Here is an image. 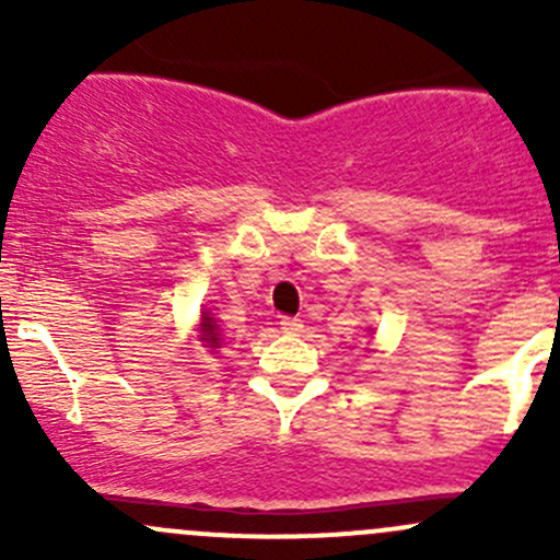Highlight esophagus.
<instances>
[{"label": "esophagus", "instance_id": "obj_1", "mask_svg": "<svg viewBox=\"0 0 560 560\" xmlns=\"http://www.w3.org/2000/svg\"><path fill=\"white\" fill-rule=\"evenodd\" d=\"M279 325H281V330L290 332V336H295V332L303 330V322L298 319V316H281Z\"/></svg>", "mask_w": 560, "mask_h": 560}]
</instances>
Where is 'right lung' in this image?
Here are the masks:
<instances>
[{
	"instance_id": "right-lung-1",
	"label": "right lung",
	"mask_w": 560,
	"mask_h": 560,
	"mask_svg": "<svg viewBox=\"0 0 560 560\" xmlns=\"http://www.w3.org/2000/svg\"><path fill=\"white\" fill-rule=\"evenodd\" d=\"M202 341H206L208 349H219V343H222L217 322H213V316L208 314H202Z\"/></svg>"
}]
</instances>
